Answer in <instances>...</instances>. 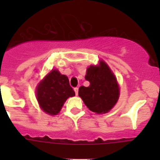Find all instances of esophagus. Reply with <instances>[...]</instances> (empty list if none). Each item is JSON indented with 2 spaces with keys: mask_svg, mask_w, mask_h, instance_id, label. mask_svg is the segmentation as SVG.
<instances>
[{
  "mask_svg": "<svg viewBox=\"0 0 160 160\" xmlns=\"http://www.w3.org/2000/svg\"><path fill=\"white\" fill-rule=\"evenodd\" d=\"M74 90H75V95H78V91H79V88L78 87H75L74 88Z\"/></svg>",
  "mask_w": 160,
  "mask_h": 160,
  "instance_id": "obj_1",
  "label": "esophagus"
}]
</instances>
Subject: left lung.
Wrapping results in <instances>:
<instances>
[{"mask_svg":"<svg viewBox=\"0 0 160 160\" xmlns=\"http://www.w3.org/2000/svg\"><path fill=\"white\" fill-rule=\"evenodd\" d=\"M85 80L90 82L88 87L79 88V96L90 110L97 114L107 113L114 106L119 96L117 80L105 61L99 65L87 68Z\"/></svg>","mask_w":160,"mask_h":160,"instance_id":"8db88e82","label":"left lung"}]
</instances>
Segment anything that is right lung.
<instances>
[{"mask_svg":"<svg viewBox=\"0 0 160 160\" xmlns=\"http://www.w3.org/2000/svg\"><path fill=\"white\" fill-rule=\"evenodd\" d=\"M75 95L67 76L57 70H51L36 88V99L41 109L51 115L57 114L65 100Z\"/></svg>","mask_w":160,"mask_h":160,"instance_id":"add662e5","label":"right lung"}]
</instances>
